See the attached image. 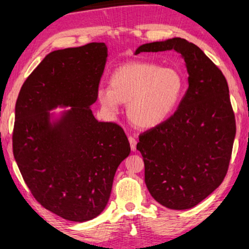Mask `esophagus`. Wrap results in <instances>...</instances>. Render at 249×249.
<instances>
[{"mask_svg": "<svg viewBox=\"0 0 249 249\" xmlns=\"http://www.w3.org/2000/svg\"><path fill=\"white\" fill-rule=\"evenodd\" d=\"M129 142H130V147H131V150L135 151L136 150V145H137V140L136 138H133V137H129Z\"/></svg>", "mask_w": 249, "mask_h": 249, "instance_id": "obj_1", "label": "esophagus"}]
</instances>
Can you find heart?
<instances>
[{
  "instance_id": "obj_1",
  "label": "heart",
  "mask_w": 249,
  "mask_h": 249,
  "mask_svg": "<svg viewBox=\"0 0 249 249\" xmlns=\"http://www.w3.org/2000/svg\"><path fill=\"white\" fill-rule=\"evenodd\" d=\"M184 80L175 68L151 63L122 65L110 77V88L101 86L98 100L110 113L120 102L127 104V116L136 127L153 128L171 116L181 100Z\"/></svg>"
}]
</instances>
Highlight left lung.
<instances>
[{"label":"left lung","mask_w":249,"mask_h":249,"mask_svg":"<svg viewBox=\"0 0 249 249\" xmlns=\"http://www.w3.org/2000/svg\"><path fill=\"white\" fill-rule=\"evenodd\" d=\"M174 49L184 58L189 89L174 114L139 135L145 182L158 203L174 210L199 204L221 184L236 136L235 113L222 71L182 38L140 46V53Z\"/></svg>","instance_id":"left-lung-1"}]
</instances>
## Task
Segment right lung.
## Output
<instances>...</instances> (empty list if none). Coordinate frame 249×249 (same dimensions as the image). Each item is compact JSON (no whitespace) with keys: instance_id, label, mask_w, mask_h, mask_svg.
<instances>
[{"instance_id":"add662e5","label":"right lung","mask_w":249,"mask_h":249,"mask_svg":"<svg viewBox=\"0 0 249 249\" xmlns=\"http://www.w3.org/2000/svg\"><path fill=\"white\" fill-rule=\"evenodd\" d=\"M107 56L104 42L48 53L23 83L16 103L18 167L35 199L66 220L98 217L118 166L130 154L124 129L98 121L89 109L98 99ZM58 105L71 109L52 125L49 111Z\"/></svg>"}]
</instances>
